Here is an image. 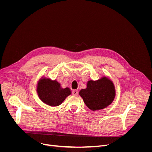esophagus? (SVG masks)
Instances as JSON below:
<instances>
[{"label": "esophagus", "mask_w": 152, "mask_h": 152, "mask_svg": "<svg viewBox=\"0 0 152 152\" xmlns=\"http://www.w3.org/2000/svg\"><path fill=\"white\" fill-rule=\"evenodd\" d=\"M72 94H73V96H76L78 94V91H77V90H74L73 91Z\"/></svg>", "instance_id": "34e87169"}]
</instances>
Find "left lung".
Returning <instances> with one entry per match:
<instances>
[{
    "label": "left lung",
    "mask_w": 152,
    "mask_h": 152,
    "mask_svg": "<svg viewBox=\"0 0 152 152\" xmlns=\"http://www.w3.org/2000/svg\"><path fill=\"white\" fill-rule=\"evenodd\" d=\"M79 94L86 106L94 111L110 106L115 97L116 91L113 82L102 76L97 80H88L86 88L80 90Z\"/></svg>",
    "instance_id": "8db88e82"
}]
</instances>
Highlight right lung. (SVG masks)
I'll list each match as a JSON object with an SVG mask.
<instances>
[{"label": "right lung", "instance_id": "obj_1", "mask_svg": "<svg viewBox=\"0 0 152 152\" xmlns=\"http://www.w3.org/2000/svg\"><path fill=\"white\" fill-rule=\"evenodd\" d=\"M37 93L41 102L54 107L60 105L72 94V90L68 87L62 88L56 80L43 76L37 82Z\"/></svg>", "mask_w": 152, "mask_h": 152}]
</instances>
